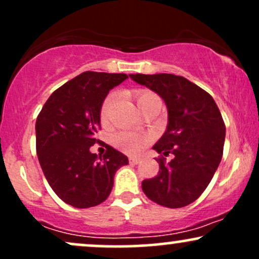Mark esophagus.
<instances>
[{
    "mask_svg": "<svg viewBox=\"0 0 259 259\" xmlns=\"http://www.w3.org/2000/svg\"><path fill=\"white\" fill-rule=\"evenodd\" d=\"M129 160H130V163H133V164H139V163L141 162V159L136 158V157H130Z\"/></svg>",
    "mask_w": 259,
    "mask_h": 259,
    "instance_id": "obj_1",
    "label": "esophagus"
}]
</instances>
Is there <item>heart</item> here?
Listing matches in <instances>:
<instances>
[{"instance_id": "obj_1", "label": "heart", "mask_w": 259, "mask_h": 259, "mask_svg": "<svg viewBox=\"0 0 259 259\" xmlns=\"http://www.w3.org/2000/svg\"><path fill=\"white\" fill-rule=\"evenodd\" d=\"M153 97L157 96L152 94V92L148 91H144L141 92V94H139L138 97H136V101H138V105L140 108H141L148 100L153 99ZM115 99H117V95L111 94L109 96L106 97L105 101H103L100 113L101 120L102 121H105L107 118H108L109 111H111ZM148 141H150V138H148L147 135L132 132H120L113 136V144H114L115 146L119 148V150L124 151V152L132 154L140 152V151L148 144Z\"/></svg>"}]
</instances>
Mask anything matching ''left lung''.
I'll use <instances>...</instances> for the list:
<instances>
[{
	"mask_svg": "<svg viewBox=\"0 0 259 259\" xmlns=\"http://www.w3.org/2000/svg\"><path fill=\"white\" fill-rule=\"evenodd\" d=\"M130 78L158 94L168 109L165 133L153 146L160 156L159 171L142 181L151 201L180 208L197 200L212 180L222 160L225 124L218 106L208 92L184 76L174 74H130Z\"/></svg>",
	"mask_w": 259,
	"mask_h": 259,
	"instance_id": "8db88e82",
	"label": "left lung"
}]
</instances>
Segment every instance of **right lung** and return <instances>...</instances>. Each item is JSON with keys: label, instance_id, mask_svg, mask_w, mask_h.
<instances>
[{"label": "right lung", "instance_id": "1", "mask_svg": "<svg viewBox=\"0 0 259 259\" xmlns=\"http://www.w3.org/2000/svg\"><path fill=\"white\" fill-rule=\"evenodd\" d=\"M126 74L84 72L57 89L46 101L36 125V153L45 178L56 195L75 208L95 207L112 191L114 174L127 157L106 145L97 156L101 107L109 90Z\"/></svg>", "mask_w": 259, "mask_h": 259}]
</instances>
